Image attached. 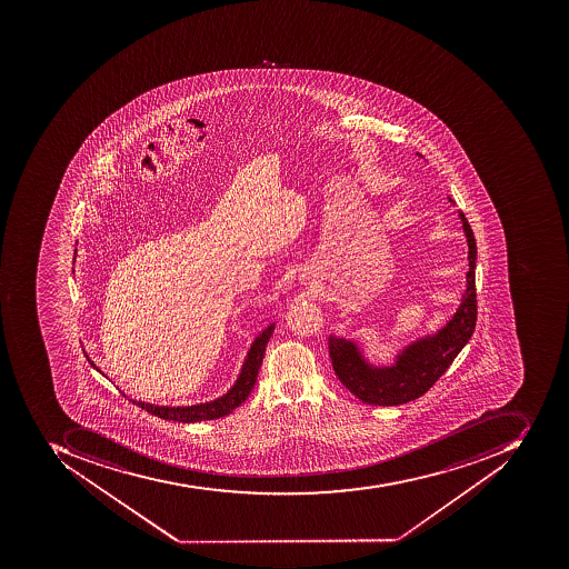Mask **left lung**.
I'll return each instance as SVG.
<instances>
[{
	"label": "left lung",
	"instance_id": "8db88e82",
	"mask_svg": "<svg viewBox=\"0 0 569 569\" xmlns=\"http://www.w3.org/2000/svg\"><path fill=\"white\" fill-rule=\"evenodd\" d=\"M418 157L421 154L418 153ZM449 202L452 203L451 198ZM458 218L463 222L468 243L467 286L460 307L439 331L428 332L403 345L393 355V362L387 366L371 362L357 339L343 338L335 332L329 336L332 369L339 381L362 402L400 406L418 399L448 371L456 355L472 338L477 322V246L472 228L461 210H458Z\"/></svg>",
	"mask_w": 569,
	"mask_h": 569
}]
</instances>
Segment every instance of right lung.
I'll return each instance as SVG.
<instances>
[{"label": "right lung", "mask_w": 569, "mask_h": 569, "mask_svg": "<svg viewBox=\"0 0 569 569\" xmlns=\"http://www.w3.org/2000/svg\"><path fill=\"white\" fill-rule=\"evenodd\" d=\"M77 250H74V259H77ZM273 331L274 322H271L270 326L264 327L256 336L249 351H247L246 359H243L234 383L231 385L230 390L222 393L218 399L209 400V402L193 403V406H158V403L144 402V400H132V402L138 403L139 408L146 409V411L158 416V418L179 421V423H197V421H207V419H218L230 415L233 409H237L249 397L250 390L254 388L262 359H264V351H267V345ZM87 359H89V355H87ZM90 363H92L96 371L106 376L93 363V360H90Z\"/></svg>", "instance_id": "obj_1"}]
</instances>
